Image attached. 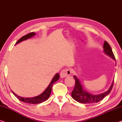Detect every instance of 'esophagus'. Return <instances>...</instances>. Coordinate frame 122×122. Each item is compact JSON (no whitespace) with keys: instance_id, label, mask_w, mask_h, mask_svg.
<instances>
[{"instance_id":"1","label":"esophagus","mask_w":122,"mask_h":122,"mask_svg":"<svg viewBox=\"0 0 122 122\" xmlns=\"http://www.w3.org/2000/svg\"><path fill=\"white\" fill-rule=\"evenodd\" d=\"M72 72L70 69H63L60 72V76L61 78H64L65 77L70 76V75L71 74Z\"/></svg>"}]
</instances>
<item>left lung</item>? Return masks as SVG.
I'll use <instances>...</instances> for the list:
<instances>
[{"label": "left lung", "instance_id": "obj_1", "mask_svg": "<svg viewBox=\"0 0 122 122\" xmlns=\"http://www.w3.org/2000/svg\"><path fill=\"white\" fill-rule=\"evenodd\" d=\"M103 49L104 52L106 54L111 56L114 60H116L111 46L106 41L104 42ZM73 78L75 80V86L72 92H71L72 97L75 100L81 103L84 104H93L102 100L106 96H107L110 93L113 88V83H114V81H113L112 85L111 86L110 88L107 92L101 94V95H92L83 90L82 85H81L80 81L76 76H73Z\"/></svg>", "mask_w": 122, "mask_h": 122}]
</instances>
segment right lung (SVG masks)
I'll list each match as a JSON object with an SVG mask.
<instances>
[{
	"mask_svg": "<svg viewBox=\"0 0 122 122\" xmlns=\"http://www.w3.org/2000/svg\"><path fill=\"white\" fill-rule=\"evenodd\" d=\"M35 35V32H30V33L27 34V35L23 36V37H21L19 40L18 41L16 42L15 44H18L19 42H21L22 41L25 40L27 39L30 38L33 36L34 35ZM60 78V75L59 73H57L56 74L55 76H54V77L52 78V81H51V83H50V85L48 86L47 88L45 90V91L43 93L41 94L40 95H39L36 96V97H32V98H24V97H21L20 96H18L16 95L14 92H13V93L16 96L17 98H18L20 101H22V102H24L25 103H31V104H37V103H42L47 100V99L49 98L50 96L51 90H52V87L53 86V84H54L55 82L59 80Z\"/></svg>",
	"mask_w": 122,
	"mask_h": 122,
	"instance_id": "1",
	"label": "right lung"
}]
</instances>
